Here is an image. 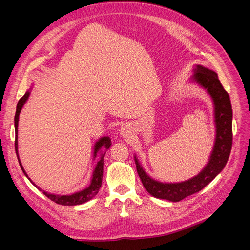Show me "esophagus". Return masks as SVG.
I'll return each mask as SVG.
<instances>
[{
  "instance_id": "esophagus-1",
  "label": "esophagus",
  "mask_w": 250,
  "mask_h": 250,
  "mask_svg": "<svg viewBox=\"0 0 250 250\" xmlns=\"http://www.w3.org/2000/svg\"><path fill=\"white\" fill-rule=\"evenodd\" d=\"M121 133H122L124 137H127V135L129 134V131H128V128L127 127H122V129H121Z\"/></svg>"
}]
</instances>
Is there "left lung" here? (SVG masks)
I'll list each match as a JSON object with an SVG mask.
<instances>
[{
  "label": "left lung",
  "instance_id": "1",
  "mask_svg": "<svg viewBox=\"0 0 250 250\" xmlns=\"http://www.w3.org/2000/svg\"><path fill=\"white\" fill-rule=\"evenodd\" d=\"M193 79L207 88L215 104L216 143L207 167L194 178L179 184H162L150 178L143 170L135 158L137 171L146 191L153 197L173 202L201 191L213 180L225 167L229 161L232 145V110L229 95L222 86L218 75L201 65L195 67Z\"/></svg>",
  "mask_w": 250,
  "mask_h": 250
}]
</instances>
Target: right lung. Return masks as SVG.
I'll return each mask as SVG.
<instances>
[{"label": "right lung", "mask_w": 250, "mask_h": 250, "mask_svg": "<svg viewBox=\"0 0 250 250\" xmlns=\"http://www.w3.org/2000/svg\"><path fill=\"white\" fill-rule=\"evenodd\" d=\"M28 97H29V93H26L24 96L21 98L20 101L18 102L16 117H14V126H16V133H17L16 141H14V146H16V152H17L18 158H19V154H18V123H19V116H20V112L21 110L22 105L25 104L26 100L28 99ZM110 145H111V142H110V139L108 137L101 138L99 141L96 143L95 152H94L95 156L97 155L98 151H99L102 147H104L105 149L107 150L110 147ZM104 154H102L101 160L98 162L97 165H96V168H95V171H94V174H93V178H92V183H90L89 187L84 188V190H82V191L77 192V193H74L72 195H62V196L55 195V194H50V193H47V192H44V191H42V193L46 195L49 199H51L52 201H54V202H56L58 204H62V206H77V204L84 203V202H86V201H88L90 199H93L95 196L98 194V192H99L100 188H101V185H102L103 157H104ZM19 163H20V166H21L22 172H24L25 175L28 177V175L26 174L24 168H22V166H21V164L20 162V158H19ZM29 180H30V178H29ZM30 181H31V180H30ZM31 183H32V181H31ZM40 190H41V188H40Z\"/></svg>", "instance_id": "add662e5"}]
</instances>
